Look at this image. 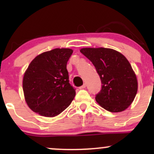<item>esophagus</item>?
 I'll return each instance as SVG.
<instances>
[{
  "mask_svg": "<svg viewBox=\"0 0 154 154\" xmlns=\"http://www.w3.org/2000/svg\"><path fill=\"white\" fill-rule=\"evenodd\" d=\"M86 88V85L84 84L82 86H81V87H79V89H85V88Z\"/></svg>",
  "mask_w": 154,
  "mask_h": 154,
  "instance_id": "1",
  "label": "esophagus"
}]
</instances>
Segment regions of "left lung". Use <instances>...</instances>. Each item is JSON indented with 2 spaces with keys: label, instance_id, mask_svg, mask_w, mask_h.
<instances>
[{
  "label": "left lung",
  "instance_id": "left-lung-1",
  "mask_svg": "<svg viewBox=\"0 0 154 154\" xmlns=\"http://www.w3.org/2000/svg\"><path fill=\"white\" fill-rule=\"evenodd\" d=\"M80 52L93 63L101 80V90L95 100L110 112H121L132 103L137 91V80L125 56L105 48H84Z\"/></svg>",
  "mask_w": 154,
  "mask_h": 154
}]
</instances>
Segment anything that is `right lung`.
Masks as SVG:
<instances>
[{
    "mask_svg": "<svg viewBox=\"0 0 154 154\" xmlns=\"http://www.w3.org/2000/svg\"><path fill=\"white\" fill-rule=\"evenodd\" d=\"M73 51L56 48L38 55L23 77L26 103L40 115L54 117L64 111L75 96L69 84L66 63Z\"/></svg>",
    "mask_w": 154,
    "mask_h": 154,
    "instance_id": "obj_1",
    "label": "right lung"
}]
</instances>
